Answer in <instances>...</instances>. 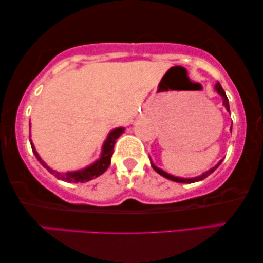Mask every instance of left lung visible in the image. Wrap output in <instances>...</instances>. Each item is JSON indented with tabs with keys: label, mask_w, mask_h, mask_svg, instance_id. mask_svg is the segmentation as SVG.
<instances>
[{
	"label": "left lung",
	"mask_w": 263,
	"mask_h": 263,
	"mask_svg": "<svg viewBox=\"0 0 263 263\" xmlns=\"http://www.w3.org/2000/svg\"><path fill=\"white\" fill-rule=\"evenodd\" d=\"M214 88H216V91L218 92V94H220V96H221V98H222V105L225 106V108L227 109V111H230L229 99H227L226 93H225V91H223V89H222L221 85L219 84V81L216 84V87H214ZM231 132H232V127H231ZM221 162H222V160H221L220 162H219L216 166H213L212 169H210L209 171L204 172V174H201L200 176H197V177H195V178H180V177H175V176L166 174L165 171H163L162 169H160V167H157L156 165L154 164L153 162H152V166H153V169H154L155 171L158 172V174H160L161 176H163V177H165V178L170 179V180H174V182H177V183H195V182H199V180H203V179H205L206 177H208V176H210L214 170L217 169V167H218L219 165L221 164Z\"/></svg>",
	"instance_id": "left-lung-1"
}]
</instances>
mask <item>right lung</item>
<instances>
[{
  "mask_svg": "<svg viewBox=\"0 0 263 263\" xmlns=\"http://www.w3.org/2000/svg\"><path fill=\"white\" fill-rule=\"evenodd\" d=\"M123 132H124L123 127H119V128L113 129V130L109 133V135L107 136L106 141L103 142L100 158L94 162L93 164H91L87 167H85V169L77 170V171L58 172L55 170L50 169V166H47L44 163V161H42L40 155L37 154L31 140H30V143H31L32 152L37 160L40 161L41 164L44 166L45 169L50 172V174H52L55 178L62 179V180H64V182H68V183H85V182H88V180H92L94 178L99 177V176L102 175L103 172L108 169V166L110 165V157H111V155H113L115 141L118 140V137L121 135Z\"/></svg>",
  "mask_w": 263,
  "mask_h": 263,
  "instance_id": "obj_1",
  "label": "right lung"
}]
</instances>
